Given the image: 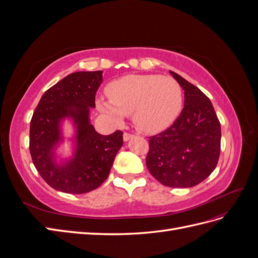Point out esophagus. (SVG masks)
I'll return each mask as SVG.
<instances>
[{"mask_svg": "<svg viewBox=\"0 0 258 258\" xmlns=\"http://www.w3.org/2000/svg\"><path fill=\"white\" fill-rule=\"evenodd\" d=\"M132 137H134V135L129 134V132H124V134H123V141H128V140H130Z\"/></svg>", "mask_w": 258, "mask_h": 258, "instance_id": "obj_1", "label": "esophagus"}]
</instances>
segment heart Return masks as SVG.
<instances>
[{
    "mask_svg": "<svg viewBox=\"0 0 258 258\" xmlns=\"http://www.w3.org/2000/svg\"><path fill=\"white\" fill-rule=\"evenodd\" d=\"M108 100H99V111L115 123L132 115L135 127L153 135L168 128L179 114L182 87L173 77L126 75L107 85Z\"/></svg>",
    "mask_w": 258,
    "mask_h": 258,
    "instance_id": "obj_1",
    "label": "heart"
}]
</instances>
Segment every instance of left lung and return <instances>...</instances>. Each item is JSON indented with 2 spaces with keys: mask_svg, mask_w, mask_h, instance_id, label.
I'll return each mask as SVG.
<instances>
[{
  "mask_svg": "<svg viewBox=\"0 0 258 258\" xmlns=\"http://www.w3.org/2000/svg\"><path fill=\"white\" fill-rule=\"evenodd\" d=\"M184 90V107L172 126L150 137L146 166L169 187H192L215 169L221 153V123L209 98L170 71Z\"/></svg>",
  "mask_w": 258,
  "mask_h": 258,
  "instance_id": "8db88e82",
  "label": "left lung"
}]
</instances>
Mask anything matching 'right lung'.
I'll return each mask as SVG.
<instances>
[{
  "label": "right lung",
  "instance_id": "add662e5",
  "mask_svg": "<svg viewBox=\"0 0 258 258\" xmlns=\"http://www.w3.org/2000/svg\"><path fill=\"white\" fill-rule=\"evenodd\" d=\"M102 71L75 72L45 91L30 122V154L37 172L53 189L68 194L89 192L110 174L122 146V131L102 136L89 120ZM72 118L76 127L74 158L59 165L54 148L61 141L59 123Z\"/></svg>",
  "mask_w": 258,
  "mask_h": 258
}]
</instances>
